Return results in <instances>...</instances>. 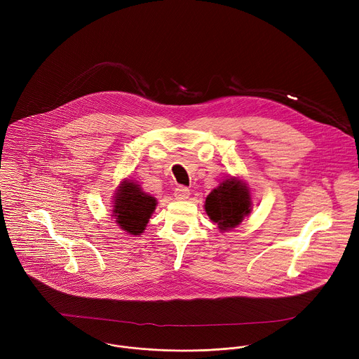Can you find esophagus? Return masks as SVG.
I'll return each instance as SVG.
<instances>
[{
  "label": "esophagus",
  "instance_id": "obj_1",
  "mask_svg": "<svg viewBox=\"0 0 359 359\" xmlns=\"http://www.w3.org/2000/svg\"><path fill=\"white\" fill-rule=\"evenodd\" d=\"M189 195H191V192H189V189L185 188V187H178V188H175V191H174V196H175L177 201H187V199L189 198Z\"/></svg>",
  "mask_w": 359,
  "mask_h": 359
}]
</instances>
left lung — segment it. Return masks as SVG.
Here are the masks:
<instances>
[{"label":"left lung","mask_w":359,"mask_h":359,"mask_svg":"<svg viewBox=\"0 0 359 359\" xmlns=\"http://www.w3.org/2000/svg\"><path fill=\"white\" fill-rule=\"evenodd\" d=\"M252 208L250 188L239 177L229 175L205 198V212L221 232L239 226Z\"/></svg>","instance_id":"8db88e82"}]
</instances>
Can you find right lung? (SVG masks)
I'll return each instance as SVG.
<instances>
[{"label": "right lung", "instance_id": "right-lung-1", "mask_svg": "<svg viewBox=\"0 0 359 359\" xmlns=\"http://www.w3.org/2000/svg\"><path fill=\"white\" fill-rule=\"evenodd\" d=\"M156 205V198L142 191L138 182L124 178L113 195L111 217H114L118 228L128 235H142Z\"/></svg>", "mask_w": 359, "mask_h": 359}]
</instances>
